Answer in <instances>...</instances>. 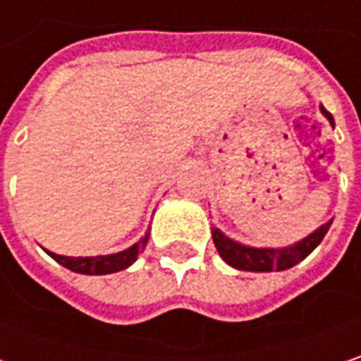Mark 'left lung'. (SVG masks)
Returning <instances> with one entry per match:
<instances>
[{
  "label": "left lung",
  "mask_w": 361,
  "mask_h": 361,
  "mask_svg": "<svg viewBox=\"0 0 361 361\" xmlns=\"http://www.w3.org/2000/svg\"><path fill=\"white\" fill-rule=\"evenodd\" d=\"M322 109V115L331 127H336V121L331 117V113L325 111V106ZM334 220L325 222L317 230H313L309 236H305L303 240H297L295 244L289 246H281V248H273V246H246V244L236 243L232 238H228L226 234L218 228H212V238L216 244L218 255L222 257V260L238 269V271H248V273H271V271H287L290 267L299 264L301 260H305L323 240V236L327 234V230L331 226Z\"/></svg>",
  "instance_id": "left-lung-1"
}]
</instances>
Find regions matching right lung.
<instances>
[{"label":"right lung","instance_id":"1","mask_svg":"<svg viewBox=\"0 0 361 361\" xmlns=\"http://www.w3.org/2000/svg\"><path fill=\"white\" fill-rule=\"evenodd\" d=\"M147 240H149V232H145V236L135 243L133 246L121 250V252H113V255H99V257H62V255H56V252H50L46 250L52 259L66 267L68 271H74V273L80 274H111L118 273L123 269H129L133 264L137 257L145 250L147 246Z\"/></svg>","mask_w":361,"mask_h":361}]
</instances>
